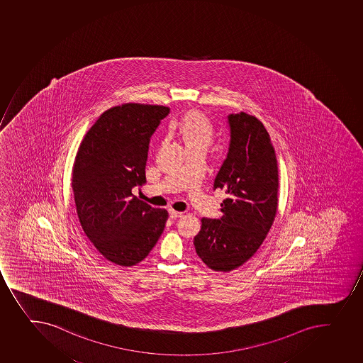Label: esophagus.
Wrapping results in <instances>:
<instances>
[{"instance_id":"1","label":"esophagus","mask_w":363,"mask_h":363,"mask_svg":"<svg viewBox=\"0 0 363 363\" xmlns=\"http://www.w3.org/2000/svg\"><path fill=\"white\" fill-rule=\"evenodd\" d=\"M183 212L174 211V210H169V217L172 219L180 218L183 217Z\"/></svg>"}]
</instances>
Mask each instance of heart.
Returning a JSON list of instances; mask_svg holds the SVG:
<instances>
[{"instance_id":"b5f03b06","label":"heart","mask_w":363,"mask_h":363,"mask_svg":"<svg viewBox=\"0 0 363 363\" xmlns=\"http://www.w3.org/2000/svg\"><path fill=\"white\" fill-rule=\"evenodd\" d=\"M169 128L183 141L189 152L206 151L216 132L211 120L197 109L189 111L180 119L173 120Z\"/></svg>"}]
</instances>
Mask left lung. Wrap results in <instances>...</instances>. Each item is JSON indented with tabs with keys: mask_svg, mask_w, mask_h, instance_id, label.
Instances as JSON below:
<instances>
[{
	"mask_svg": "<svg viewBox=\"0 0 363 363\" xmlns=\"http://www.w3.org/2000/svg\"><path fill=\"white\" fill-rule=\"evenodd\" d=\"M228 157L213 190L226 194L220 219L201 218L196 252L213 272H230L249 261L272 229L278 206V166L268 130L256 116L230 114Z\"/></svg>",
	"mask_w": 363,
	"mask_h": 363,
	"instance_id": "obj_1",
	"label": "left lung"
}]
</instances>
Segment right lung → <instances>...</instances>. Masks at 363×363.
<instances>
[{
    "label": "right lung",
    "instance_id": "1",
    "mask_svg": "<svg viewBox=\"0 0 363 363\" xmlns=\"http://www.w3.org/2000/svg\"><path fill=\"white\" fill-rule=\"evenodd\" d=\"M169 107L123 104L102 113L79 146L72 189L86 236L107 261L133 267L147 257L169 213L132 194L146 183L150 138Z\"/></svg>",
    "mask_w": 363,
    "mask_h": 363
}]
</instances>
